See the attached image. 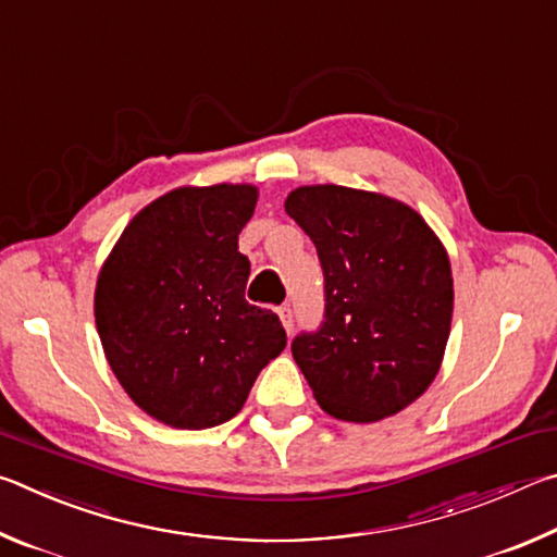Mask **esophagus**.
Returning <instances> with one entry per match:
<instances>
[{
  "label": "esophagus",
  "instance_id": "obj_1",
  "mask_svg": "<svg viewBox=\"0 0 557 557\" xmlns=\"http://www.w3.org/2000/svg\"><path fill=\"white\" fill-rule=\"evenodd\" d=\"M277 314L282 319V326L287 329V334H292V326H295V319H292V307L289 305L277 307Z\"/></svg>",
  "mask_w": 557,
  "mask_h": 557
}]
</instances>
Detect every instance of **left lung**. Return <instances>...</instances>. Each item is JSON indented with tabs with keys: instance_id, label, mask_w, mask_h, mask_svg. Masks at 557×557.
I'll list each match as a JSON object with an SVG mask.
<instances>
[{
	"instance_id": "8db88e82",
	"label": "left lung",
	"mask_w": 557,
	"mask_h": 557,
	"mask_svg": "<svg viewBox=\"0 0 557 557\" xmlns=\"http://www.w3.org/2000/svg\"><path fill=\"white\" fill-rule=\"evenodd\" d=\"M285 211L324 270V322L292 342L317 403L346 422L408 408L435 381L449 338L445 245L410 206L361 188L299 186Z\"/></svg>"
}]
</instances>
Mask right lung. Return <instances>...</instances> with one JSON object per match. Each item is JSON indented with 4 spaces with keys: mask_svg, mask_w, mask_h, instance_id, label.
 I'll list each match as a JSON object with an SVG mask.
<instances>
[{
    "mask_svg": "<svg viewBox=\"0 0 557 557\" xmlns=\"http://www.w3.org/2000/svg\"><path fill=\"white\" fill-rule=\"evenodd\" d=\"M256 203L250 184L174 188L127 223L102 262V351L137 408L164 425L231 420L287 346L280 317L245 301L250 260L238 235Z\"/></svg>",
    "mask_w": 557,
    "mask_h": 557,
    "instance_id": "obj_1",
    "label": "right lung"
}]
</instances>
